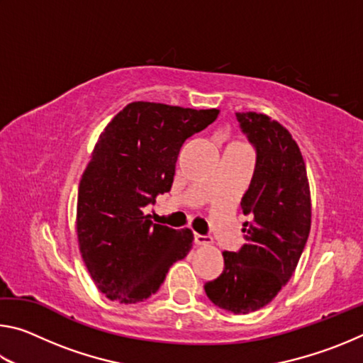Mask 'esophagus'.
<instances>
[{
  "label": "esophagus",
  "instance_id": "1",
  "mask_svg": "<svg viewBox=\"0 0 363 363\" xmlns=\"http://www.w3.org/2000/svg\"><path fill=\"white\" fill-rule=\"evenodd\" d=\"M194 238H195V243H196V245H211V243H213V240H211L210 237L200 235V233H195Z\"/></svg>",
  "mask_w": 363,
  "mask_h": 363
}]
</instances>
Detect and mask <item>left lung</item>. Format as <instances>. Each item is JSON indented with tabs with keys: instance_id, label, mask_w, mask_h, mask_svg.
Here are the masks:
<instances>
[{
	"instance_id": "1",
	"label": "left lung",
	"mask_w": 363,
	"mask_h": 363,
	"mask_svg": "<svg viewBox=\"0 0 363 363\" xmlns=\"http://www.w3.org/2000/svg\"><path fill=\"white\" fill-rule=\"evenodd\" d=\"M256 147V167L242 199L250 220L247 243L224 251V270L205 285L220 309L250 314L269 304L291 279L311 232V189L306 163L290 131L266 113L237 112Z\"/></svg>"
}]
</instances>
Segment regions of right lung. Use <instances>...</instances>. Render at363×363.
<instances>
[{"label": "right lung", "instance_id": "right-lung-1", "mask_svg": "<svg viewBox=\"0 0 363 363\" xmlns=\"http://www.w3.org/2000/svg\"><path fill=\"white\" fill-rule=\"evenodd\" d=\"M218 115L138 101L104 128L79 181L77 237L91 279L108 299L150 298L173 262L189 255L192 230L152 224L144 208L169 192L182 144Z\"/></svg>", "mask_w": 363, "mask_h": 363}]
</instances>
